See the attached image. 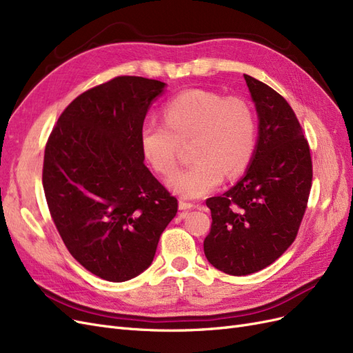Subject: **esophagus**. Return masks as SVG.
<instances>
[{"label":"esophagus","mask_w":353,"mask_h":353,"mask_svg":"<svg viewBox=\"0 0 353 353\" xmlns=\"http://www.w3.org/2000/svg\"><path fill=\"white\" fill-rule=\"evenodd\" d=\"M193 208H196L194 203L187 201V200H179V209L181 210H187V209H193Z\"/></svg>","instance_id":"1"}]
</instances>
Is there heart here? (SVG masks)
<instances>
[{
	"mask_svg": "<svg viewBox=\"0 0 353 353\" xmlns=\"http://www.w3.org/2000/svg\"><path fill=\"white\" fill-rule=\"evenodd\" d=\"M163 121L147 119L141 125V152L156 172L168 176L178 166L181 143L191 141L193 163L168 181L183 197L210 193L225 174H243L254 156L258 122L252 105L240 97L187 90L163 105Z\"/></svg>",
	"mask_w": 353,
	"mask_h": 353,
	"instance_id": "heart-1",
	"label": "heart"
}]
</instances>
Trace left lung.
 Listing matches in <instances>:
<instances>
[{
    "label": "left lung",
    "mask_w": 353,
    "mask_h": 353,
    "mask_svg": "<svg viewBox=\"0 0 353 353\" xmlns=\"http://www.w3.org/2000/svg\"><path fill=\"white\" fill-rule=\"evenodd\" d=\"M259 117L248 172L210 197L208 261L230 275H249L275 262L296 240L312 187V159L296 113L283 95L244 74Z\"/></svg>",
    "instance_id": "obj_1"
}]
</instances>
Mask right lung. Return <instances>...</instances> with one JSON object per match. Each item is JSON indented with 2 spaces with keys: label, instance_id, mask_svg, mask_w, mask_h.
<instances>
[{
  "label": "right lung",
  "instance_id": "1",
  "mask_svg": "<svg viewBox=\"0 0 353 353\" xmlns=\"http://www.w3.org/2000/svg\"><path fill=\"white\" fill-rule=\"evenodd\" d=\"M165 83L116 77L78 95L48 137L42 185L70 254L103 280L152 265L178 200L144 165L140 130Z\"/></svg>",
  "mask_w": 353,
  "mask_h": 353
}]
</instances>
